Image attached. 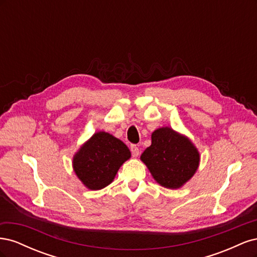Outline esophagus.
<instances>
[{
    "instance_id": "1",
    "label": "esophagus",
    "mask_w": 257,
    "mask_h": 257,
    "mask_svg": "<svg viewBox=\"0 0 257 257\" xmlns=\"http://www.w3.org/2000/svg\"><path fill=\"white\" fill-rule=\"evenodd\" d=\"M131 152H132V155H133L134 158H137L139 155V149L138 147H136L135 145H132L131 146Z\"/></svg>"
}]
</instances>
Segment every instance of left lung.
I'll return each mask as SVG.
<instances>
[{
  "mask_svg": "<svg viewBox=\"0 0 257 257\" xmlns=\"http://www.w3.org/2000/svg\"><path fill=\"white\" fill-rule=\"evenodd\" d=\"M141 160L160 185L177 190L195 175L200 154L189 137L164 126L153 132Z\"/></svg>",
  "mask_w": 257,
  "mask_h": 257,
  "instance_id": "1",
  "label": "left lung"
}]
</instances>
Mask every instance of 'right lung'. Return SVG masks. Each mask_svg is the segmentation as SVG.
<instances>
[{"mask_svg":"<svg viewBox=\"0 0 257 257\" xmlns=\"http://www.w3.org/2000/svg\"><path fill=\"white\" fill-rule=\"evenodd\" d=\"M131 158V151L120 139L107 132H96L73 157V169L85 188L102 190L109 185L119 168Z\"/></svg>","mask_w":257,"mask_h":257,"instance_id":"right-lung-1","label":"right lung"}]
</instances>
